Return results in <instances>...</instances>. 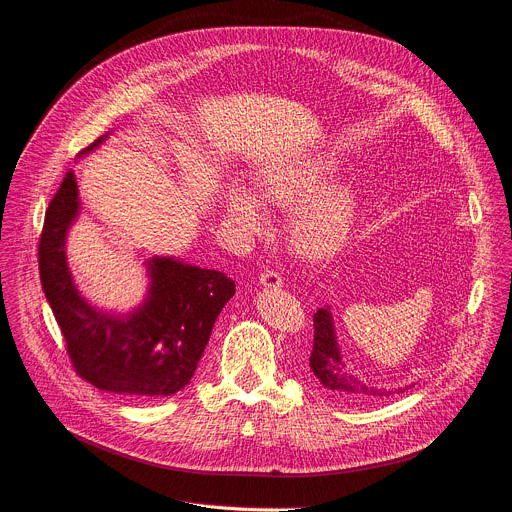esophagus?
<instances>
[{"label": "esophagus", "mask_w": 512, "mask_h": 512, "mask_svg": "<svg viewBox=\"0 0 512 512\" xmlns=\"http://www.w3.org/2000/svg\"><path fill=\"white\" fill-rule=\"evenodd\" d=\"M259 283L263 285V287H281L283 285V277L277 273V271H273V269H267V271H263L261 275H259Z\"/></svg>", "instance_id": "esophagus-1"}]
</instances>
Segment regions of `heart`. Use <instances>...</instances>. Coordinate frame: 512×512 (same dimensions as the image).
Returning a JSON list of instances; mask_svg holds the SVG:
<instances>
[{"label":"heart","mask_w":512,"mask_h":512,"mask_svg":"<svg viewBox=\"0 0 512 512\" xmlns=\"http://www.w3.org/2000/svg\"><path fill=\"white\" fill-rule=\"evenodd\" d=\"M335 160L309 156L269 166L257 179V191L265 203L298 205L291 217L293 245L309 257H329L342 251L358 215V195L339 185L321 190L335 175ZM227 219L245 233H261L267 227V211L243 185H231L225 195Z\"/></svg>","instance_id":"b5f03b06"}]
</instances>
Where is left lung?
<instances>
[{
    "instance_id": "left-lung-1",
    "label": "left lung",
    "mask_w": 512,
    "mask_h": 512,
    "mask_svg": "<svg viewBox=\"0 0 512 512\" xmlns=\"http://www.w3.org/2000/svg\"><path fill=\"white\" fill-rule=\"evenodd\" d=\"M309 374L317 388L327 398H331V402L358 404L394 394L364 384L346 368V362L342 360V354H339L337 348L333 319L327 307L317 309L313 315V350L309 356ZM400 392L404 390H398V394Z\"/></svg>"
}]
</instances>
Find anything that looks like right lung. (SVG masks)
I'll use <instances>...</instances> for the list:
<instances>
[{"label":"right lung","mask_w":512,"mask_h":512,"mask_svg":"<svg viewBox=\"0 0 512 512\" xmlns=\"http://www.w3.org/2000/svg\"><path fill=\"white\" fill-rule=\"evenodd\" d=\"M78 211V187L68 170L46 211L38 265L76 374L98 390L120 396L177 394L191 382L217 315L235 295V281L215 269L154 257L148 263V297L134 313L118 317L98 311L76 289L66 261V233Z\"/></svg>","instance_id":"right-lung-1"}]
</instances>
